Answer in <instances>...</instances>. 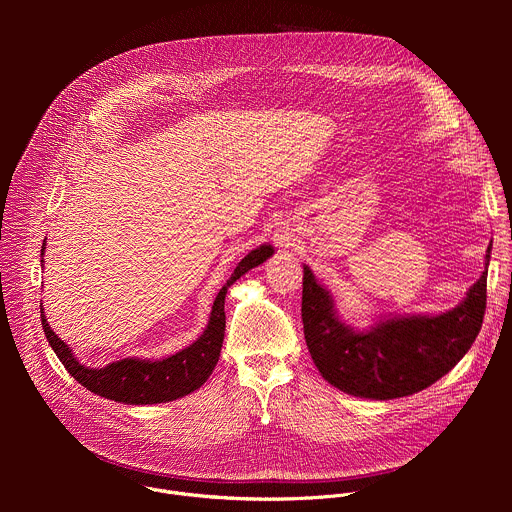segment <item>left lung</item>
Listing matches in <instances>:
<instances>
[{
    "instance_id": "left-lung-1",
    "label": "left lung",
    "mask_w": 512,
    "mask_h": 512,
    "mask_svg": "<svg viewBox=\"0 0 512 512\" xmlns=\"http://www.w3.org/2000/svg\"><path fill=\"white\" fill-rule=\"evenodd\" d=\"M486 253V265L490 261ZM486 275L440 316L391 318L367 332L342 324L328 291L304 265L302 322L308 350L336 389L367 399L407 397L450 373L476 340L486 312Z\"/></svg>"
}]
</instances>
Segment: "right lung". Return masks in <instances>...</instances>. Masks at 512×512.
I'll list each match as a JSON object with an SVG mask.
<instances>
[{
  "instance_id": "right-lung-1",
  "label": "right lung",
  "mask_w": 512,
  "mask_h": 512,
  "mask_svg": "<svg viewBox=\"0 0 512 512\" xmlns=\"http://www.w3.org/2000/svg\"><path fill=\"white\" fill-rule=\"evenodd\" d=\"M44 251V247H42ZM273 255L271 245H261L259 249L251 251L245 259L239 261L233 275L218 291L214 300L210 320L202 336L186 346L184 350L162 358V360H139V358H123L111 362L105 369H89L85 364H79L77 358L72 356L70 348L60 340L48 326L44 312L42 328L46 340L50 342L52 350L64 364V369L70 377L87 387L91 393L101 395L105 399L127 403V405H150V403H166L180 399L196 389L210 377L214 371L218 356H221V346L225 338V296L227 289L249 269L261 265L267 257Z\"/></svg>"
}]
</instances>
